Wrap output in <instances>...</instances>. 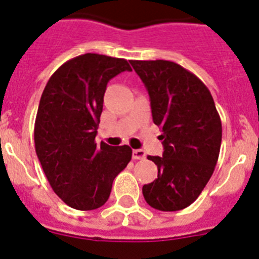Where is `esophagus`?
<instances>
[{
	"instance_id": "obj_1",
	"label": "esophagus",
	"mask_w": 259,
	"mask_h": 259,
	"mask_svg": "<svg viewBox=\"0 0 259 259\" xmlns=\"http://www.w3.org/2000/svg\"><path fill=\"white\" fill-rule=\"evenodd\" d=\"M145 152L143 149H134L132 150V158L134 159H144L145 158Z\"/></svg>"
}]
</instances>
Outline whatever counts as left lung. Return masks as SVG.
<instances>
[{
    "mask_svg": "<svg viewBox=\"0 0 259 259\" xmlns=\"http://www.w3.org/2000/svg\"><path fill=\"white\" fill-rule=\"evenodd\" d=\"M149 93L153 122L161 128L162 157L148 155L158 178L143 187L148 205L178 211L197 200L214 172L222 123L207 87L171 61H131Z\"/></svg>",
    "mask_w": 259,
    "mask_h": 259,
    "instance_id": "8db88e82",
    "label": "left lung"
}]
</instances>
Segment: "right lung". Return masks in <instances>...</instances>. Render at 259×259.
<instances>
[{
	"label": "right lung",
	"mask_w": 259,
	"mask_h": 259,
	"mask_svg": "<svg viewBox=\"0 0 259 259\" xmlns=\"http://www.w3.org/2000/svg\"><path fill=\"white\" fill-rule=\"evenodd\" d=\"M123 71H132L125 59L87 53L63 63L41 96L36 154L53 191L72 209L101 207L115 176L131 161L128 145L95 140L107 83Z\"/></svg>",
	"instance_id": "obj_1"
}]
</instances>
